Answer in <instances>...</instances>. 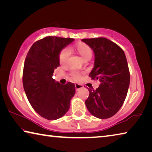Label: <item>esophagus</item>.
I'll return each instance as SVG.
<instances>
[{
  "label": "esophagus",
  "instance_id": "esophagus-1",
  "mask_svg": "<svg viewBox=\"0 0 152 152\" xmlns=\"http://www.w3.org/2000/svg\"><path fill=\"white\" fill-rule=\"evenodd\" d=\"M83 85H82V84H75V88H76V91H78V90H80V88H83Z\"/></svg>",
  "mask_w": 152,
  "mask_h": 152
}]
</instances>
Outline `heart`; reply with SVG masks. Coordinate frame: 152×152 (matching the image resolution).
<instances>
[{"label":"heart","mask_w":152,"mask_h":152,"mask_svg":"<svg viewBox=\"0 0 152 152\" xmlns=\"http://www.w3.org/2000/svg\"><path fill=\"white\" fill-rule=\"evenodd\" d=\"M75 49L77 52H78L81 57L85 60H89L92 57V49L89 46L84 43H79L75 46ZM71 53L70 50L68 48H64L61 50L59 54V61L60 64H66L68 61L69 57H70ZM70 76L74 80H78L80 78V74L78 72L72 71L70 73Z\"/></svg>","instance_id":"heart-1"}]
</instances>
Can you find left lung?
<instances>
[{
  "label": "left lung",
  "instance_id": "8db88e82",
  "mask_svg": "<svg viewBox=\"0 0 152 152\" xmlns=\"http://www.w3.org/2000/svg\"><path fill=\"white\" fill-rule=\"evenodd\" d=\"M94 53L92 80L101 82L96 90L88 89L85 104L88 111L99 119H108L119 111L127 96L130 73L123 50L104 37L83 39Z\"/></svg>",
  "mask_w": 152,
  "mask_h": 152
}]
</instances>
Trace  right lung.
<instances>
[{
    "instance_id": "obj_1",
    "label": "right lung",
    "mask_w": 152,
    "mask_h": 152,
    "mask_svg": "<svg viewBox=\"0 0 152 152\" xmlns=\"http://www.w3.org/2000/svg\"><path fill=\"white\" fill-rule=\"evenodd\" d=\"M74 40L48 36L33 43L25 58L24 91L33 109L48 120L64 116L75 94L74 84L69 82L61 84L52 78L54 70L60 66V52Z\"/></svg>"
}]
</instances>
